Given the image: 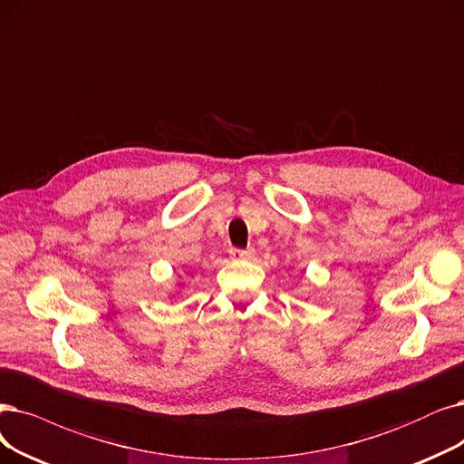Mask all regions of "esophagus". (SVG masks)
Here are the masks:
<instances>
[{
	"mask_svg": "<svg viewBox=\"0 0 464 464\" xmlns=\"http://www.w3.org/2000/svg\"><path fill=\"white\" fill-rule=\"evenodd\" d=\"M253 255H255L253 247H247V249L232 247L230 249V258H234V261H247V258H253Z\"/></svg>",
	"mask_w": 464,
	"mask_h": 464,
	"instance_id": "34e87169",
	"label": "esophagus"
}]
</instances>
